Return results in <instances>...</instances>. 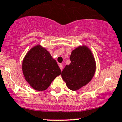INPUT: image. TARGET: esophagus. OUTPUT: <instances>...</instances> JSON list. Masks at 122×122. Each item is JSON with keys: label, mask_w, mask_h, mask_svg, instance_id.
Wrapping results in <instances>:
<instances>
[{"label": "esophagus", "mask_w": 122, "mask_h": 122, "mask_svg": "<svg viewBox=\"0 0 122 122\" xmlns=\"http://www.w3.org/2000/svg\"><path fill=\"white\" fill-rule=\"evenodd\" d=\"M59 68H60V70H61L62 71V70H63V65H62V64H60V65H59Z\"/></svg>", "instance_id": "esophagus-1"}]
</instances>
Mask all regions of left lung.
<instances>
[{
	"instance_id": "1",
	"label": "left lung",
	"mask_w": 122,
	"mask_h": 122,
	"mask_svg": "<svg viewBox=\"0 0 122 122\" xmlns=\"http://www.w3.org/2000/svg\"><path fill=\"white\" fill-rule=\"evenodd\" d=\"M70 59L71 63L65 66L62 77L69 89L76 91L92 79L96 71V62L91 50L86 46L74 50Z\"/></svg>"
}]
</instances>
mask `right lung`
I'll use <instances>...</instances> for the list:
<instances>
[{
	"mask_svg": "<svg viewBox=\"0 0 122 122\" xmlns=\"http://www.w3.org/2000/svg\"><path fill=\"white\" fill-rule=\"evenodd\" d=\"M22 71L30 86L40 91L46 90L61 74L56 60L47 50L39 45L32 48L25 56Z\"/></svg>",
	"mask_w": 122,
	"mask_h": 122,
	"instance_id": "add662e5",
	"label": "right lung"
}]
</instances>
